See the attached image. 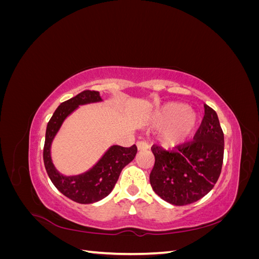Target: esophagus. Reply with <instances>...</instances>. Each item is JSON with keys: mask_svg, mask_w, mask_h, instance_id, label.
Masks as SVG:
<instances>
[{"mask_svg": "<svg viewBox=\"0 0 259 259\" xmlns=\"http://www.w3.org/2000/svg\"><path fill=\"white\" fill-rule=\"evenodd\" d=\"M136 145H137V148H138V150H139V151H142V150H147V149L149 148L148 144H147V143H145V142H138Z\"/></svg>", "mask_w": 259, "mask_h": 259, "instance_id": "esophagus-1", "label": "esophagus"}]
</instances>
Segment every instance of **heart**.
Returning a JSON list of instances; mask_svg holds the SVG:
<instances>
[{"mask_svg":"<svg viewBox=\"0 0 259 259\" xmlns=\"http://www.w3.org/2000/svg\"><path fill=\"white\" fill-rule=\"evenodd\" d=\"M153 124L162 127L161 142L167 147L185 143L197 130L199 115L180 103H168L153 116Z\"/></svg>","mask_w":259,"mask_h":259,"instance_id":"b5f03b06","label":"heart"}]
</instances>
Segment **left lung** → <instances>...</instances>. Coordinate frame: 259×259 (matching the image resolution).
<instances>
[{
	"mask_svg": "<svg viewBox=\"0 0 259 259\" xmlns=\"http://www.w3.org/2000/svg\"><path fill=\"white\" fill-rule=\"evenodd\" d=\"M205 114L193 142L167 151L153 145L155 162L150 173L153 191L173 205H187L206 195L219 178L224 160V133L215 110Z\"/></svg>",
	"mask_w": 259,
	"mask_h": 259,
	"instance_id": "left-lung-1",
	"label": "left lung"
}]
</instances>
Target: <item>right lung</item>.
Wrapping results in <instances>:
<instances>
[{
    "instance_id": "1",
    "label": "right lung",
    "mask_w": 259,
    "mask_h": 259,
    "mask_svg": "<svg viewBox=\"0 0 259 259\" xmlns=\"http://www.w3.org/2000/svg\"><path fill=\"white\" fill-rule=\"evenodd\" d=\"M100 101H103V99L99 95V92L84 91L77 94L75 97L60 104L46 127L43 150L46 171L54 186L62 194L81 204H91L106 198L113 190L122 169L134 160L137 153V147L135 145L130 148L114 145L109 148L95 165L85 173L66 176L59 173L55 167L52 161L51 148L62 123L79 106L100 103Z\"/></svg>"
}]
</instances>
